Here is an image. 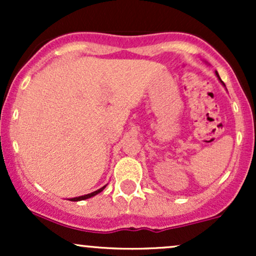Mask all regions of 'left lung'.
I'll return each instance as SVG.
<instances>
[{
	"label": "left lung",
	"instance_id": "8db88e82",
	"mask_svg": "<svg viewBox=\"0 0 256 256\" xmlns=\"http://www.w3.org/2000/svg\"><path fill=\"white\" fill-rule=\"evenodd\" d=\"M216 77H218V79H219V82H220V83H222V85H224V86H225V84L224 83H222V79H220V77H219V74H218V72H216Z\"/></svg>",
	"mask_w": 256,
	"mask_h": 256
}]
</instances>
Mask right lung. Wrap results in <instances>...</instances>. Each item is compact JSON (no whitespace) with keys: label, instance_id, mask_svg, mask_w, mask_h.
<instances>
[{"label":"right lung","instance_id":"obj_1","mask_svg":"<svg viewBox=\"0 0 256 256\" xmlns=\"http://www.w3.org/2000/svg\"><path fill=\"white\" fill-rule=\"evenodd\" d=\"M106 186H107V185H104V186L100 188V189H98V190H96V192H90V194H88V195H83V196H78V198H70V201H83V200H86V198H92V196L98 195V194H100V192H104V189Z\"/></svg>","mask_w":256,"mask_h":256}]
</instances>
